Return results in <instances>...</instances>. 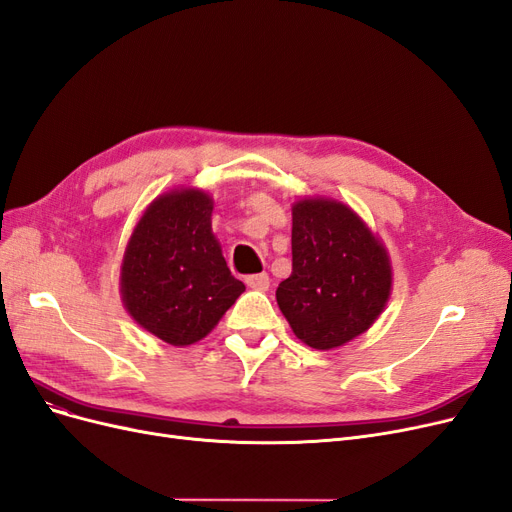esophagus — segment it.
I'll return each instance as SVG.
<instances>
[{
  "instance_id": "1",
  "label": "esophagus",
  "mask_w": 512,
  "mask_h": 512,
  "mask_svg": "<svg viewBox=\"0 0 512 512\" xmlns=\"http://www.w3.org/2000/svg\"><path fill=\"white\" fill-rule=\"evenodd\" d=\"M245 284H248V288L252 290H258V292H267L269 286H271V279L267 273H258V275H250L245 277Z\"/></svg>"
}]
</instances>
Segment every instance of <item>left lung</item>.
Listing matches in <instances>:
<instances>
[{
  "label": "left lung",
  "mask_w": 512,
  "mask_h": 512,
  "mask_svg": "<svg viewBox=\"0 0 512 512\" xmlns=\"http://www.w3.org/2000/svg\"><path fill=\"white\" fill-rule=\"evenodd\" d=\"M392 279L385 245L349 205L294 201L292 275L275 296L305 345L326 351L360 337L390 301Z\"/></svg>",
  "instance_id": "obj_1"
}]
</instances>
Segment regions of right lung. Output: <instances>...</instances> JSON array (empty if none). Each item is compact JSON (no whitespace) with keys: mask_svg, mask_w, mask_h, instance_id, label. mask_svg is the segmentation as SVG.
Segmentation results:
<instances>
[{"mask_svg":"<svg viewBox=\"0 0 512 512\" xmlns=\"http://www.w3.org/2000/svg\"><path fill=\"white\" fill-rule=\"evenodd\" d=\"M214 199L173 188L137 220L120 264V296L133 320L175 347L201 341L245 290L211 231Z\"/></svg>","mask_w":512,"mask_h":512,"instance_id":"right-lung-1","label":"right lung"}]
</instances>
